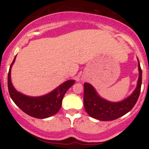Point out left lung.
<instances>
[{"instance_id":"1","label":"left lung","mask_w":149,"mask_h":149,"mask_svg":"<svg viewBox=\"0 0 149 149\" xmlns=\"http://www.w3.org/2000/svg\"><path fill=\"white\" fill-rule=\"evenodd\" d=\"M139 78L136 88L132 94L119 102H111L102 98L92 85L84 83V107L88 115L93 118L102 121L113 120L124 116L132 110L137 102L141 91L142 71L138 59Z\"/></svg>"}]
</instances>
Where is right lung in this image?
<instances>
[{
  "label": "right lung",
  "instance_id": "obj_1",
  "mask_svg": "<svg viewBox=\"0 0 149 149\" xmlns=\"http://www.w3.org/2000/svg\"><path fill=\"white\" fill-rule=\"evenodd\" d=\"M16 56L10 66L8 77V87L10 96L20 109L36 118H46L59 111L62 104L64 96L69 89L74 84L75 80L64 82L47 95L40 97H29L15 90L11 82V68L14 64Z\"/></svg>",
  "mask_w": 149,
  "mask_h": 149
}]
</instances>
